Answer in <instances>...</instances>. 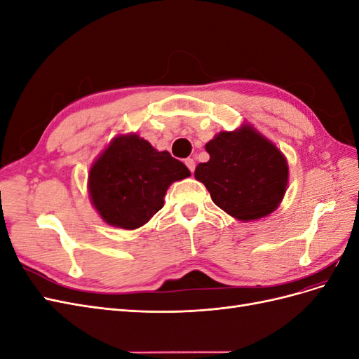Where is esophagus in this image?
Returning <instances> with one entry per match:
<instances>
[{"label": "esophagus", "mask_w": 359, "mask_h": 359, "mask_svg": "<svg viewBox=\"0 0 359 359\" xmlns=\"http://www.w3.org/2000/svg\"><path fill=\"white\" fill-rule=\"evenodd\" d=\"M184 163H186V166L190 169V172L193 173V170H194V166H196V165H194V160L193 158H186V160H184Z\"/></svg>", "instance_id": "1"}]
</instances>
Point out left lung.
I'll list each match as a JSON object with an SVG mask.
<instances>
[{
  "label": "left lung",
  "mask_w": 359,
  "mask_h": 359,
  "mask_svg": "<svg viewBox=\"0 0 359 359\" xmlns=\"http://www.w3.org/2000/svg\"><path fill=\"white\" fill-rule=\"evenodd\" d=\"M205 149L210 160L199 163L194 178L220 210L240 222H255L278 208L289 184L287 160L252 124L219 132Z\"/></svg>",
  "instance_id": "left-lung-1"
}]
</instances>
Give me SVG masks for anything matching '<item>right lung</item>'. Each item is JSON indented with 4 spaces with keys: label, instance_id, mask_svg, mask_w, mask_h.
Wrapping results in <instances>:
<instances>
[{
    "label": "right lung",
    "instance_id": "right-lung-1",
    "mask_svg": "<svg viewBox=\"0 0 359 359\" xmlns=\"http://www.w3.org/2000/svg\"><path fill=\"white\" fill-rule=\"evenodd\" d=\"M190 177L182 161L136 133L116 135L88 172V194L104 223L135 231L163 208L172 182Z\"/></svg>",
    "mask_w": 359,
    "mask_h": 359
}]
</instances>
